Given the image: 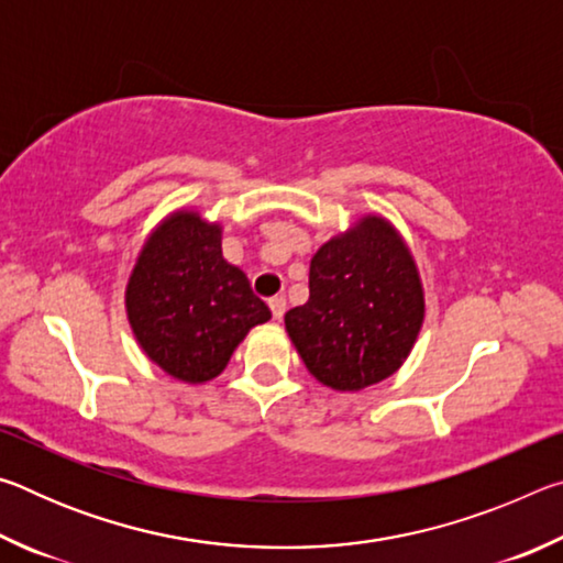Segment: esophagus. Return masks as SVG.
Listing matches in <instances>:
<instances>
[{
	"label": "esophagus",
	"mask_w": 563,
	"mask_h": 563,
	"mask_svg": "<svg viewBox=\"0 0 563 563\" xmlns=\"http://www.w3.org/2000/svg\"><path fill=\"white\" fill-rule=\"evenodd\" d=\"M268 305H271L275 320H280L285 316V308H288V302H285V295H273Z\"/></svg>",
	"instance_id": "34e87169"
}]
</instances>
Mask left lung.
<instances>
[{
    "mask_svg": "<svg viewBox=\"0 0 563 563\" xmlns=\"http://www.w3.org/2000/svg\"><path fill=\"white\" fill-rule=\"evenodd\" d=\"M310 298L285 312L305 367L352 393L395 373L422 328L424 298L412 255L383 218H365L310 261Z\"/></svg>",
    "mask_w": 563,
    "mask_h": 563,
    "instance_id": "8db88e82",
    "label": "left lung"
}]
</instances>
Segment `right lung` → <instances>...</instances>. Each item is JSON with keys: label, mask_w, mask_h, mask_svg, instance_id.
Returning a JSON list of instances; mask_svg holds the SVG:
<instances>
[{"label": "right lung", "mask_w": 563, "mask_h": 563, "mask_svg": "<svg viewBox=\"0 0 563 563\" xmlns=\"http://www.w3.org/2000/svg\"><path fill=\"white\" fill-rule=\"evenodd\" d=\"M126 310L146 355L184 383L223 373L247 330L271 320L245 273L225 263L221 228L176 213L148 238L131 273Z\"/></svg>", "instance_id": "right-lung-1"}]
</instances>
